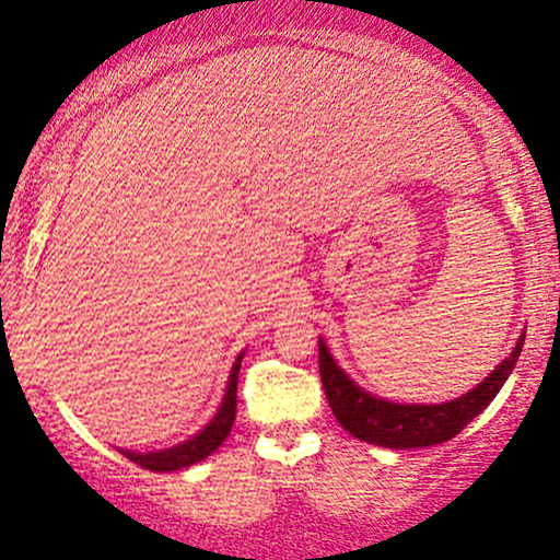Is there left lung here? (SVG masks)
Wrapping results in <instances>:
<instances>
[{"instance_id":"1","label":"left lung","mask_w":560,"mask_h":560,"mask_svg":"<svg viewBox=\"0 0 560 560\" xmlns=\"http://www.w3.org/2000/svg\"><path fill=\"white\" fill-rule=\"evenodd\" d=\"M523 341L525 339L520 336L512 354L471 393L441 405H400L364 393L328 354L324 339L318 341V370L326 400L331 405L336 420L354 439L385 448H423L454 439L456 433L464 431L466 423H471L494 400L504 380L515 370Z\"/></svg>"}]
</instances>
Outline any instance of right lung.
I'll return each instance as SVG.
<instances>
[{"label": "right lung", "mask_w": 560, "mask_h": 560, "mask_svg": "<svg viewBox=\"0 0 560 560\" xmlns=\"http://www.w3.org/2000/svg\"><path fill=\"white\" fill-rule=\"evenodd\" d=\"M242 357H236V362L232 366V374H229V385H226V395L221 400V408L209 425L203 428L201 433L194 435V439L186 443H178V446L165 448V451H152V454H137V451H121L129 462H135L137 466L150 471H178L186 469L190 464H198L201 458L213 454L224 439L232 431L234 416H236V380H240V366H242Z\"/></svg>", "instance_id": "1"}]
</instances>
